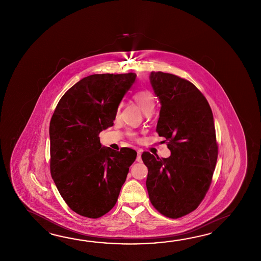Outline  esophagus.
<instances>
[{"label":"esophagus","mask_w":261,"mask_h":261,"mask_svg":"<svg viewBox=\"0 0 261 261\" xmlns=\"http://www.w3.org/2000/svg\"><path fill=\"white\" fill-rule=\"evenodd\" d=\"M142 152H143V150L142 149L137 150V158H136V161H138V162H141V161H142V158H141Z\"/></svg>","instance_id":"34e87169"}]
</instances>
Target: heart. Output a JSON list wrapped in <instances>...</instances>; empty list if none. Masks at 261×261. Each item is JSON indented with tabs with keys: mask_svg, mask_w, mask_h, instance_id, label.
Returning a JSON list of instances; mask_svg holds the SVG:
<instances>
[{
	"mask_svg": "<svg viewBox=\"0 0 261 261\" xmlns=\"http://www.w3.org/2000/svg\"><path fill=\"white\" fill-rule=\"evenodd\" d=\"M133 100L147 115L154 110L155 105V96L149 90H140L136 92L133 95ZM129 135L134 136V133H129Z\"/></svg>",
	"mask_w": 261,
	"mask_h": 261,
	"instance_id": "heart-1",
	"label": "heart"
}]
</instances>
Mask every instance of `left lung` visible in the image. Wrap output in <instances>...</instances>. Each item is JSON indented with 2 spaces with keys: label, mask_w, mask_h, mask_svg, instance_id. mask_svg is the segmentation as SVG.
Returning a JSON list of instances; mask_svg holds the SVG:
<instances>
[{
  "label": "left lung",
  "mask_w": 261,
  "mask_h": 261,
  "mask_svg": "<svg viewBox=\"0 0 261 261\" xmlns=\"http://www.w3.org/2000/svg\"><path fill=\"white\" fill-rule=\"evenodd\" d=\"M150 83L161 101L156 133L168 141L171 155L161 160L149 152L146 189L158 211L179 218L194 211L211 185L217 161L211 107L194 85L172 73L151 72Z\"/></svg>",
  "instance_id": "left-lung-1"
}]
</instances>
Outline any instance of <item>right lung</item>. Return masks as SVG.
<instances>
[{"mask_svg":"<svg viewBox=\"0 0 261 261\" xmlns=\"http://www.w3.org/2000/svg\"><path fill=\"white\" fill-rule=\"evenodd\" d=\"M134 72L92 74L61 97L49 125L50 172L72 211L98 218L111 210L137 153L102 146L99 133L112 127Z\"/></svg>","mask_w":261,"mask_h":261,"instance_id":"right-lung-1","label":"right lung"}]
</instances>
